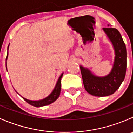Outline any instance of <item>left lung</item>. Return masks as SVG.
I'll use <instances>...</instances> for the list:
<instances>
[{
    "label": "left lung",
    "mask_w": 133,
    "mask_h": 133,
    "mask_svg": "<svg viewBox=\"0 0 133 133\" xmlns=\"http://www.w3.org/2000/svg\"><path fill=\"white\" fill-rule=\"evenodd\" d=\"M109 26V24H108ZM112 43L115 58L112 69L109 75L99 77L93 74L88 68L80 66L85 90L94 96L104 97L114 94L125 78L127 68V51L120 33L116 28H103Z\"/></svg>",
    "instance_id": "left-lung-1"
}]
</instances>
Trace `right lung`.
Returning a JSON list of instances; mask_svg holds the SVG:
<instances>
[{"label":"right lung","instance_id":"obj_1","mask_svg":"<svg viewBox=\"0 0 133 133\" xmlns=\"http://www.w3.org/2000/svg\"><path fill=\"white\" fill-rule=\"evenodd\" d=\"M8 55V53L7 54L6 60H7ZM62 75L63 73H62L61 75L59 77L58 80L57 82H56V86H55L54 90H52V91L51 93V94H50L49 96H47V97L44 98V99H41V100H38V101H32V100H29V99H26V98L23 97H23L24 101H26L28 104L32 105V106L36 107H40L46 106V105H48L52 103L55 102L56 99L58 98L59 95H60V90H61V78L62 77Z\"/></svg>","mask_w":133,"mask_h":133}]
</instances>
